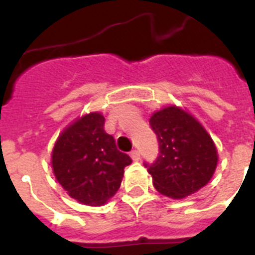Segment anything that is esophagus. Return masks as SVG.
<instances>
[{
    "instance_id": "esophagus-1",
    "label": "esophagus",
    "mask_w": 255,
    "mask_h": 255,
    "mask_svg": "<svg viewBox=\"0 0 255 255\" xmlns=\"http://www.w3.org/2000/svg\"><path fill=\"white\" fill-rule=\"evenodd\" d=\"M130 155H131V158L134 159V161H139V159H140V153H139L138 150H131V152H130Z\"/></svg>"
}]
</instances>
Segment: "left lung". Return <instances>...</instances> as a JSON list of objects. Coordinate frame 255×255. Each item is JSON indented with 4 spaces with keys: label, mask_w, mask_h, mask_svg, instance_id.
<instances>
[{
    "label": "left lung",
    "mask_w": 255,
    "mask_h": 255,
    "mask_svg": "<svg viewBox=\"0 0 255 255\" xmlns=\"http://www.w3.org/2000/svg\"><path fill=\"white\" fill-rule=\"evenodd\" d=\"M150 128L157 135L158 155L144 162L161 194L181 199L203 188L215 173V143L194 117L171 106L152 115Z\"/></svg>",
    "instance_id": "1"
}]
</instances>
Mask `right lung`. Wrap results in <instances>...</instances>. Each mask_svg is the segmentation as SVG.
Returning a JSON list of instances; mask_svg holds the SVG:
<instances>
[{"label":"right lung","instance_id":"obj_1","mask_svg":"<svg viewBox=\"0 0 255 255\" xmlns=\"http://www.w3.org/2000/svg\"><path fill=\"white\" fill-rule=\"evenodd\" d=\"M131 158L105 130V117L85 115L58 136L52 152L56 179L67 194L88 206H102L121 185Z\"/></svg>","mask_w":255,"mask_h":255}]
</instances>
